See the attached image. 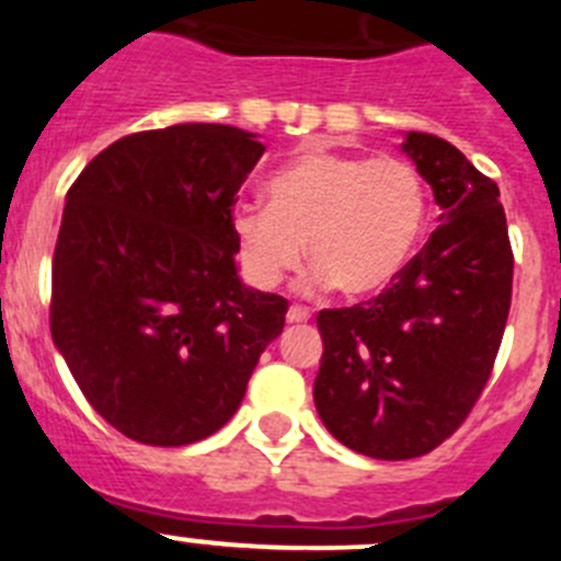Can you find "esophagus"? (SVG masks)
<instances>
[{"mask_svg":"<svg viewBox=\"0 0 561 561\" xmlns=\"http://www.w3.org/2000/svg\"><path fill=\"white\" fill-rule=\"evenodd\" d=\"M309 317H311V311L300 304H291L289 311H286V320H289V323H306Z\"/></svg>","mask_w":561,"mask_h":561,"instance_id":"34e87169","label":"esophagus"}]
</instances>
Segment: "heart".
Segmentation results:
<instances>
[{
  "mask_svg": "<svg viewBox=\"0 0 561 561\" xmlns=\"http://www.w3.org/2000/svg\"><path fill=\"white\" fill-rule=\"evenodd\" d=\"M266 199L232 213L241 266L266 289L300 266L306 244L317 284L374 295L408 264L427 221V185L399 157L309 148L272 173Z\"/></svg>",
  "mask_w": 561,
  "mask_h": 561,
  "instance_id": "obj_1",
  "label": "heart"
}]
</instances>
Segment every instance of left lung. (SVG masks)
I'll return each mask as SVG.
<instances>
[{"label": "left lung", "instance_id": "left-lung-1", "mask_svg": "<svg viewBox=\"0 0 561 561\" xmlns=\"http://www.w3.org/2000/svg\"><path fill=\"white\" fill-rule=\"evenodd\" d=\"M404 151L433 187L440 227L379 297L317 314V413L340 444L379 460L433 453L463 424L512 309L500 187L435 134L410 131Z\"/></svg>", "mask_w": 561, "mask_h": 561}]
</instances>
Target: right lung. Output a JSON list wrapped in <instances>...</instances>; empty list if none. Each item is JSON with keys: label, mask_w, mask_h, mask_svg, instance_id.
I'll list each match as a JSON object with an SVG mask.
<instances>
[{"label": "right lung", "mask_w": 561, "mask_h": 561, "mask_svg": "<svg viewBox=\"0 0 561 561\" xmlns=\"http://www.w3.org/2000/svg\"><path fill=\"white\" fill-rule=\"evenodd\" d=\"M264 142L221 123L121 137L67 193L49 331L81 393L126 438L221 430L289 300L238 280L232 207Z\"/></svg>", "instance_id": "right-lung-1"}]
</instances>
